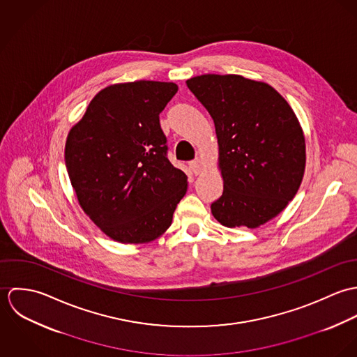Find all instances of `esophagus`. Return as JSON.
<instances>
[{
    "mask_svg": "<svg viewBox=\"0 0 357 357\" xmlns=\"http://www.w3.org/2000/svg\"><path fill=\"white\" fill-rule=\"evenodd\" d=\"M190 167H191V170L194 172V174H199L201 172H202V162H201V159H194V160H191L190 162Z\"/></svg>",
    "mask_w": 357,
    "mask_h": 357,
    "instance_id": "esophagus-1",
    "label": "esophagus"
}]
</instances>
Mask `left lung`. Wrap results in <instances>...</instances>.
<instances>
[{
    "mask_svg": "<svg viewBox=\"0 0 357 357\" xmlns=\"http://www.w3.org/2000/svg\"><path fill=\"white\" fill-rule=\"evenodd\" d=\"M214 121L224 191L211 204L228 228H258L296 197L305 172V137L290 104L271 85L236 74L187 81Z\"/></svg>",
    "mask_w": 357,
    "mask_h": 357,
    "instance_id": "obj_1",
    "label": "left lung"
}]
</instances>
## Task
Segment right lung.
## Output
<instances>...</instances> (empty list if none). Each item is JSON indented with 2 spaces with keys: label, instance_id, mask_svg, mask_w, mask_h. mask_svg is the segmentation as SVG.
I'll return each mask as SVG.
<instances>
[{
  "label": "right lung",
  "instance_id": "obj_1",
  "mask_svg": "<svg viewBox=\"0 0 357 357\" xmlns=\"http://www.w3.org/2000/svg\"><path fill=\"white\" fill-rule=\"evenodd\" d=\"M177 89L159 81L109 85L68 132L64 159L78 204L112 241L153 242L187 192L159 123Z\"/></svg>",
  "mask_w": 357,
  "mask_h": 357
}]
</instances>
